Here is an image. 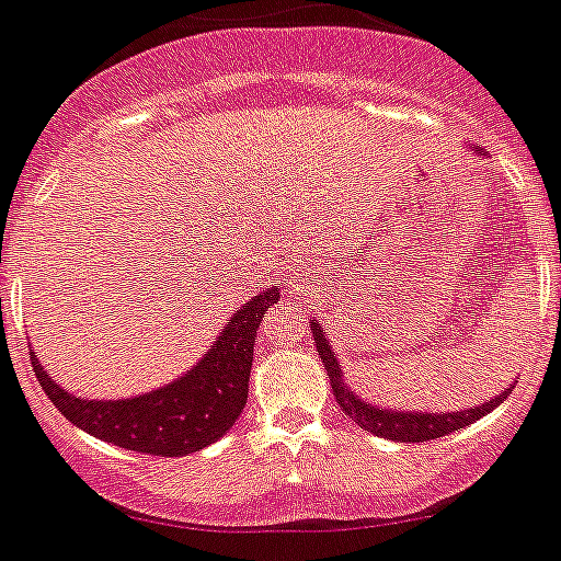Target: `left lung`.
Segmentation results:
<instances>
[{"label":"left lung","instance_id":"obj_1","mask_svg":"<svg viewBox=\"0 0 561 561\" xmlns=\"http://www.w3.org/2000/svg\"><path fill=\"white\" fill-rule=\"evenodd\" d=\"M481 154V151H479ZM312 337H316L318 357L323 359V368H327L329 385H332L334 399H337L340 410L352 417L359 428L376 434V437L396 439V443H426L434 437H446V434L459 432V428L470 426L479 417L490 415L499 404H504V399L515 390V385L506 387L504 392L493 396L490 401L479 407H465L459 412H421V410H390V407L370 404L368 399L357 396L352 390V385H345L343 370H340V359L332 348V340L327 337V329L321 327V321L312 318L310 321Z\"/></svg>","mask_w":561,"mask_h":561}]
</instances>
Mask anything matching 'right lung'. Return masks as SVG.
Instances as JSON below:
<instances>
[{
    "instance_id": "1",
    "label": "right lung",
    "mask_w": 561,
    "mask_h": 561,
    "mask_svg": "<svg viewBox=\"0 0 561 561\" xmlns=\"http://www.w3.org/2000/svg\"><path fill=\"white\" fill-rule=\"evenodd\" d=\"M276 301L279 287H265L251 296L191 370L169 385L129 399H80L46 374L38 354L30 352V359L51 404L82 432L127 451L187 457L221 439L243 412L256 329Z\"/></svg>"
}]
</instances>
